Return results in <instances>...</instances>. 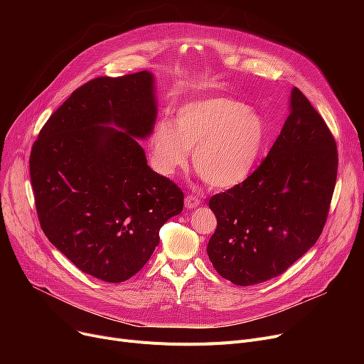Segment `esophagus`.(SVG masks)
Masks as SVG:
<instances>
[{"mask_svg":"<svg viewBox=\"0 0 364 364\" xmlns=\"http://www.w3.org/2000/svg\"><path fill=\"white\" fill-rule=\"evenodd\" d=\"M199 203H200V199H198V198L193 196V195H188V196H186V199H184V206H186L187 209H193V208L199 206Z\"/></svg>","mask_w":364,"mask_h":364,"instance_id":"1","label":"esophagus"}]
</instances>
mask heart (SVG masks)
<instances>
[{"label":"heart","mask_w":364,"mask_h":364,"mask_svg":"<svg viewBox=\"0 0 364 364\" xmlns=\"http://www.w3.org/2000/svg\"><path fill=\"white\" fill-rule=\"evenodd\" d=\"M269 128L262 114L228 97H208L178 107L174 121H159L149 140L153 164L174 176L193 150L195 169L213 187L243 183L255 169Z\"/></svg>","instance_id":"obj_1"}]
</instances>
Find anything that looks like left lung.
I'll use <instances>...</instances> for the list:
<instances>
[{
  "label": "left lung",
  "instance_id": "1",
  "mask_svg": "<svg viewBox=\"0 0 364 364\" xmlns=\"http://www.w3.org/2000/svg\"><path fill=\"white\" fill-rule=\"evenodd\" d=\"M338 174L336 141L298 90L291 113L261 165L209 199L217 217L206 252L217 273L239 286L280 276L320 237Z\"/></svg>",
  "mask_w": 364,
  "mask_h": 364
}]
</instances>
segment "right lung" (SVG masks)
<instances>
[{"instance_id":"1","label":"right lung","mask_w":364,"mask_h":364,"mask_svg":"<svg viewBox=\"0 0 364 364\" xmlns=\"http://www.w3.org/2000/svg\"><path fill=\"white\" fill-rule=\"evenodd\" d=\"M153 81L147 70L88 81L51 114L31 150L43 232L81 272L109 283L143 269L161 227L184 205L181 188L147 165L137 141L156 121Z\"/></svg>"}]
</instances>
